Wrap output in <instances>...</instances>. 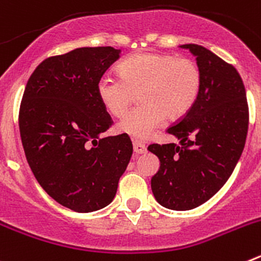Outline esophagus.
Segmentation results:
<instances>
[{
  "mask_svg": "<svg viewBox=\"0 0 261 261\" xmlns=\"http://www.w3.org/2000/svg\"><path fill=\"white\" fill-rule=\"evenodd\" d=\"M133 150L136 154H144L146 153V146L138 141H133Z\"/></svg>",
  "mask_w": 261,
  "mask_h": 261,
  "instance_id": "1",
  "label": "esophagus"
}]
</instances>
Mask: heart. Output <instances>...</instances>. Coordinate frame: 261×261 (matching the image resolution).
I'll list each match as a JSON object with an SVG mask.
<instances>
[{
  "instance_id": "1",
  "label": "heart",
  "mask_w": 261,
  "mask_h": 261,
  "mask_svg": "<svg viewBox=\"0 0 261 261\" xmlns=\"http://www.w3.org/2000/svg\"><path fill=\"white\" fill-rule=\"evenodd\" d=\"M201 89V71L193 60L141 52L119 65V75L103 74L96 84L99 100L108 114L123 116L140 91L141 105L117 124L120 133L146 140L165 117L179 119L192 108Z\"/></svg>"
}]
</instances>
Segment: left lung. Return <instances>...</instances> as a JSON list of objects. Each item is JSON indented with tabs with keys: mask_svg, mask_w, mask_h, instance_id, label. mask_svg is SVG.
Instances as JSON below:
<instances>
[{
	"mask_svg": "<svg viewBox=\"0 0 261 261\" xmlns=\"http://www.w3.org/2000/svg\"><path fill=\"white\" fill-rule=\"evenodd\" d=\"M190 49L201 71V89L195 105L166 130L176 144H151L159 158L151 191L159 204L172 211H190L208 201L227 181L242 155L248 130V105L237 69L206 48Z\"/></svg>",
	"mask_w": 261,
	"mask_h": 261,
	"instance_id": "obj_1",
	"label": "left lung"
}]
</instances>
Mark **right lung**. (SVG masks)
I'll use <instances>...</instances> for the list:
<instances>
[{"label":"right lung","instance_id":"obj_1","mask_svg":"<svg viewBox=\"0 0 261 261\" xmlns=\"http://www.w3.org/2000/svg\"><path fill=\"white\" fill-rule=\"evenodd\" d=\"M120 57L112 47L77 48L40 62L19 108V132L31 171L65 208L89 213L114 200L133 153L128 135L100 138L112 119L96 84Z\"/></svg>","mask_w":261,"mask_h":261}]
</instances>
